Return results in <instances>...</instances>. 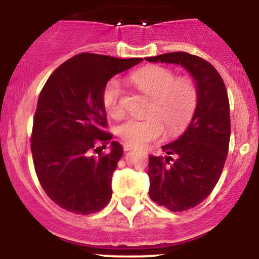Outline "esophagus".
Instances as JSON below:
<instances>
[{
	"label": "esophagus",
	"instance_id": "obj_1",
	"mask_svg": "<svg viewBox=\"0 0 259 259\" xmlns=\"http://www.w3.org/2000/svg\"><path fill=\"white\" fill-rule=\"evenodd\" d=\"M133 149H134V146H132V145H127V144H125V145H124V150H125V151L133 150Z\"/></svg>",
	"mask_w": 259,
	"mask_h": 259
}]
</instances>
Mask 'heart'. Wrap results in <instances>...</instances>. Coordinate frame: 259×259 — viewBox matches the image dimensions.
Segmentation results:
<instances>
[{
    "instance_id": "obj_1",
    "label": "heart",
    "mask_w": 259,
    "mask_h": 259,
    "mask_svg": "<svg viewBox=\"0 0 259 259\" xmlns=\"http://www.w3.org/2000/svg\"><path fill=\"white\" fill-rule=\"evenodd\" d=\"M129 80L140 91L150 96L143 119L129 117L117 126V135L132 146H142L163 137L180 134L187 129L197 110L199 93L190 77L178 76L170 69L145 66L132 72ZM103 106L110 116H121L122 88L117 79H110L101 93Z\"/></svg>"
}]
</instances>
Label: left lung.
<instances>
[{"instance_id": "left-lung-1", "label": "left lung", "mask_w": 259, "mask_h": 259, "mask_svg": "<svg viewBox=\"0 0 259 259\" xmlns=\"http://www.w3.org/2000/svg\"><path fill=\"white\" fill-rule=\"evenodd\" d=\"M150 62L178 64L197 81L199 101L184 134L161 146L168 154L149 155V195L171 211L197 207L213 192L223 171L231 138V115L226 85L207 60L188 52L148 57Z\"/></svg>"}]
</instances>
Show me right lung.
Here are the masks:
<instances>
[{"mask_svg": "<svg viewBox=\"0 0 259 259\" xmlns=\"http://www.w3.org/2000/svg\"><path fill=\"white\" fill-rule=\"evenodd\" d=\"M140 61L82 52L60 65L44 85L31 151L41 187L62 209L88 215L110 202L111 177L122 146L106 132L101 93L114 75ZM108 144L111 151L101 153Z\"/></svg>", "mask_w": 259, "mask_h": 259, "instance_id": "obj_1", "label": "right lung"}]
</instances>
